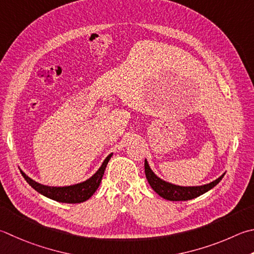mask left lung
Masks as SVG:
<instances>
[{"instance_id":"left-lung-1","label":"left lung","mask_w":254,"mask_h":254,"mask_svg":"<svg viewBox=\"0 0 254 254\" xmlns=\"http://www.w3.org/2000/svg\"><path fill=\"white\" fill-rule=\"evenodd\" d=\"M144 168H145V175L147 178V182L150 184L153 190L155 191L157 195H160L164 199L171 200V201H182V200H190L193 199L198 196L202 195V193L210 190L211 188L215 187L218 183H219L222 177L225 176L226 173H223L221 176H219L217 180L212 181L205 185L200 186H178L174 185L172 183H168L166 181L162 180L158 177L155 173H154L145 158L144 162Z\"/></svg>"}]
</instances>
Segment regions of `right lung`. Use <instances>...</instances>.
I'll use <instances>...</instances> for the list:
<instances>
[{
    "mask_svg": "<svg viewBox=\"0 0 254 254\" xmlns=\"http://www.w3.org/2000/svg\"><path fill=\"white\" fill-rule=\"evenodd\" d=\"M113 153L109 154L106 157V160L103 161L101 166L99 167V170L93 174L91 177H89L88 180L83 181L81 183L73 184V185L69 186H47L43 185L32 180L31 177H28L26 174L23 171H21L23 177L25 178L29 185H31L35 190L42 193L43 196L51 198L53 200H56L58 202H66V203H79L88 200L90 198L94 191L98 190L99 185H100L101 180L103 177L104 171L108 165L109 161H110Z\"/></svg>",
    "mask_w": 254,
    "mask_h": 254,
    "instance_id": "1",
    "label": "right lung"
}]
</instances>
